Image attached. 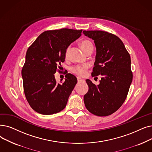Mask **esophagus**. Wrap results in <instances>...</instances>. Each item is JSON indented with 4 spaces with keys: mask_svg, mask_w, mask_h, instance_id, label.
<instances>
[{
    "mask_svg": "<svg viewBox=\"0 0 152 152\" xmlns=\"http://www.w3.org/2000/svg\"><path fill=\"white\" fill-rule=\"evenodd\" d=\"M77 82H78V83H81V82H82V81H84V80H83V79H81V78H80V77H77Z\"/></svg>",
    "mask_w": 152,
    "mask_h": 152,
    "instance_id": "34e87169",
    "label": "esophagus"
}]
</instances>
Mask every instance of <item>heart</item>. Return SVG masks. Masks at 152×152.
Here are the masks:
<instances>
[{"mask_svg":"<svg viewBox=\"0 0 152 152\" xmlns=\"http://www.w3.org/2000/svg\"><path fill=\"white\" fill-rule=\"evenodd\" d=\"M80 45L84 51V52H86L89 48H93V45H92V43L88 40V39H83V40L81 41L80 42ZM68 52V50H66V55H67ZM88 66L87 65H83V66H75L72 67L71 70V71L73 72L74 74L82 76L84 75L86 71L87 68Z\"/></svg>","mask_w":152,"mask_h":152,"instance_id":"1","label":"heart"}]
</instances>
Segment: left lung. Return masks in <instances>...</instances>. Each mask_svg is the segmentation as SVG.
Returning <instances> with one entry per match:
<instances>
[{
	"mask_svg": "<svg viewBox=\"0 0 152 152\" xmlns=\"http://www.w3.org/2000/svg\"><path fill=\"white\" fill-rule=\"evenodd\" d=\"M96 47V61L91 75H101L99 85L86 80L88 92L84 96L85 106L97 116L115 113L124 102L132 81L130 55L121 39L101 30L83 31Z\"/></svg>",
	"mask_w": 152,
	"mask_h": 152,
	"instance_id": "1",
	"label": "left lung"
}]
</instances>
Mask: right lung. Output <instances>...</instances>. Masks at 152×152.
Segmentation results:
<instances>
[{
  "instance_id": "right-lung-1",
  "label": "right lung",
  "mask_w": 152,
  "mask_h": 152,
  "mask_svg": "<svg viewBox=\"0 0 152 152\" xmlns=\"http://www.w3.org/2000/svg\"><path fill=\"white\" fill-rule=\"evenodd\" d=\"M82 31L69 28L45 31L28 48L22 76L26 99L37 113L51 115L65 108L77 79L68 73L64 82L57 84L55 73L64 61L66 49L80 37Z\"/></svg>"
}]
</instances>
